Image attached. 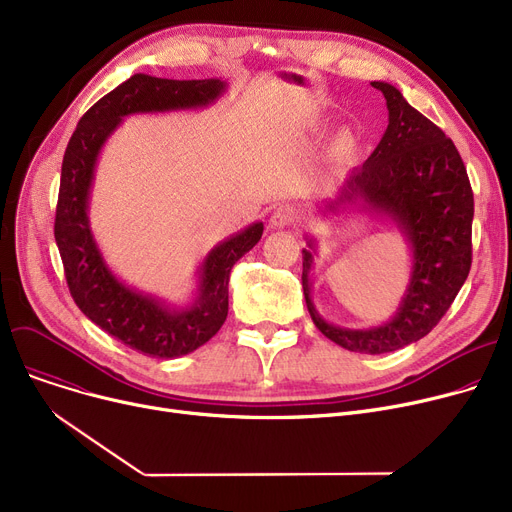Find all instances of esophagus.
Segmentation results:
<instances>
[{
  "label": "esophagus",
  "mask_w": 512,
  "mask_h": 512,
  "mask_svg": "<svg viewBox=\"0 0 512 512\" xmlns=\"http://www.w3.org/2000/svg\"><path fill=\"white\" fill-rule=\"evenodd\" d=\"M294 218H297V211H294V207H290V205H280V207H276L274 213H272L270 226H272V228H288V226L294 222Z\"/></svg>",
  "instance_id": "esophagus-1"
}]
</instances>
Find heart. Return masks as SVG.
<instances>
[{
	"label": "heart",
	"mask_w": 512,
	"mask_h": 512,
	"mask_svg": "<svg viewBox=\"0 0 512 512\" xmlns=\"http://www.w3.org/2000/svg\"><path fill=\"white\" fill-rule=\"evenodd\" d=\"M332 149H334V153H336L338 157L351 155V153L357 149V139H355V134H351V132H342V134H338V137L334 139Z\"/></svg>",
	"instance_id": "b5f03b06"
}]
</instances>
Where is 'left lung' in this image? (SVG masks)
<instances>
[{
	"label": "left lung",
	"mask_w": 512,
	"mask_h": 512,
	"mask_svg": "<svg viewBox=\"0 0 512 512\" xmlns=\"http://www.w3.org/2000/svg\"><path fill=\"white\" fill-rule=\"evenodd\" d=\"M388 105V128L363 166L344 176L317 209L321 218L357 209L390 224L407 242L411 274L394 315L380 326L344 328L311 299L317 236L305 234L303 292L317 330L353 353L384 355L421 340L444 317L471 270L473 193L463 159L446 134L402 93L373 80Z\"/></svg>",
	"instance_id": "obj_1"
}]
</instances>
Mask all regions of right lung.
I'll return each instance as SVG.
<instances>
[{
    "label": "right lung",
    "instance_id": "1",
    "mask_svg": "<svg viewBox=\"0 0 512 512\" xmlns=\"http://www.w3.org/2000/svg\"><path fill=\"white\" fill-rule=\"evenodd\" d=\"M226 91L228 83L222 78L170 80L134 74L80 118L64 153L53 234L72 299L95 326L147 357H182L218 334L228 315L232 267L257 245L263 222L220 240L199 263L188 303H168L120 280L97 245L89 220L97 159L126 116L203 110Z\"/></svg>",
    "mask_w": 512,
    "mask_h": 512
}]
</instances>
